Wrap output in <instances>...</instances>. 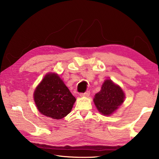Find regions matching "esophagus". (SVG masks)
<instances>
[{
  "mask_svg": "<svg viewBox=\"0 0 159 159\" xmlns=\"http://www.w3.org/2000/svg\"><path fill=\"white\" fill-rule=\"evenodd\" d=\"M89 94H90V93L89 92V91H86V92H84V93H81L80 94V95L81 96V97H88Z\"/></svg>",
  "mask_w": 159,
  "mask_h": 159,
  "instance_id": "esophagus-1",
  "label": "esophagus"
}]
</instances>
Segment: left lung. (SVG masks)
Here are the masks:
<instances>
[{
	"label": "left lung",
	"instance_id": "1",
	"mask_svg": "<svg viewBox=\"0 0 159 159\" xmlns=\"http://www.w3.org/2000/svg\"><path fill=\"white\" fill-rule=\"evenodd\" d=\"M124 99L125 94L121 88L111 80H107L101 90L95 94L93 101L101 113L109 115L123 103Z\"/></svg>",
	"mask_w": 159,
	"mask_h": 159
}]
</instances>
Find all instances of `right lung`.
<instances>
[{"instance_id":"obj_1","label":"right lung","mask_w":159,"mask_h":159,"mask_svg":"<svg viewBox=\"0 0 159 159\" xmlns=\"http://www.w3.org/2000/svg\"><path fill=\"white\" fill-rule=\"evenodd\" d=\"M34 99L45 116L60 119L70 113L75 98L57 74H47L36 88Z\"/></svg>"}]
</instances>
